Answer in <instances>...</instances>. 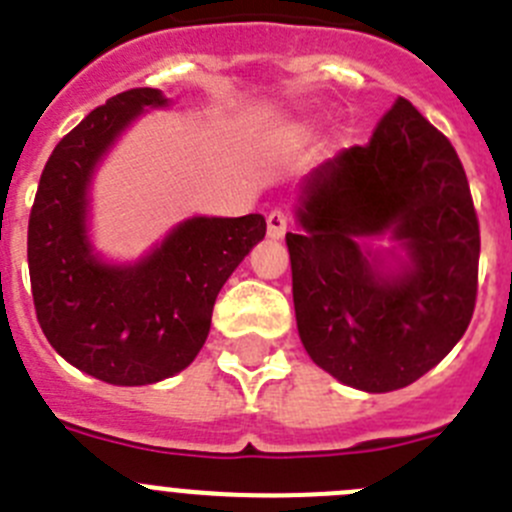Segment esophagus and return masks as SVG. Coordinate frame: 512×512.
<instances>
[{
	"instance_id": "esophagus-1",
	"label": "esophagus",
	"mask_w": 512,
	"mask_h": 512,
	"mask_svg": "<svg viewBox=\"0 0 512 512\" xmlns=\"http://www.w3.org/2000/svg\"><path fill=\"white\" fill-rule=\"evenodd\" d=\"M266 228H269V236L271 238H281V236H284V233H287V228H289L287 213H284V210H281V208L271 210V213L266 215Z\"/></svg>"
}]
</instances>
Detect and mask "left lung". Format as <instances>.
I'll return each mask as SVG.
<instances>
[{
  "label": "left lung",
  "instance_id": "8db88e82",
  "mask_svg": "<svg viewBox=\"0 0 512 512\" xmlns=\"http://www.w3.org/2000/svg\"><path fill=\"white\" fill-rule=\"evenodd\" d=\"M302 233H287L299 337L337 381L370 393L409 386L459 342L477 302L480 223L452 142L396 98L365 147L307 177ZM391 227L403 275H375L357 241Z\"/></svg>",
  "mask_w": 512,
  "mask_h": 512
}]
</instances>
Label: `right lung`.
I'll use <instances>...</instances> for the list:
<instances>
[{"label":"right lung","mask_w":512,"mask_h":512,"mask_svg":"<svg viewBox=\"0 0 512 512\" xmlns=\"http://www.w3.org/2000/svg\"><path fill=\"white\" fill-rule=\"evenodd\" d=\"M162 103L157 88H131L68 131L42 170L27 225L42 332L70 365L114 386H147L187 368L205 345L220 287L266 236L259 213L192 218L134 266L93 256L86 238L93 167L134 116Z\"/></svg>","instance_id":"obj_1"}]
</instances>
